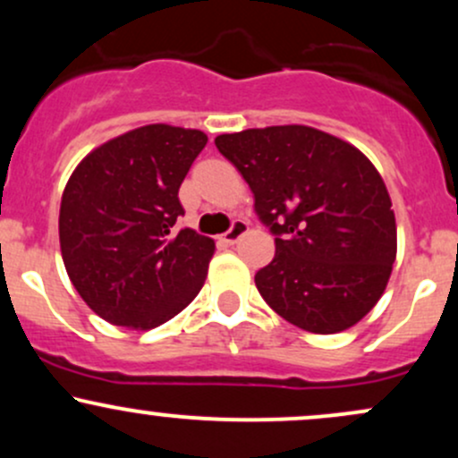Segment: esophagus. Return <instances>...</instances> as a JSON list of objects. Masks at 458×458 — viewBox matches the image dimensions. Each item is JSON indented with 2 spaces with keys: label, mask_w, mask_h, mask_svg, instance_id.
<instances>
[{
  "label": "esophagus",
  "mask_w": 458,
  "mask_h": 458,
  "mask_svg": "<svg viewBox=\"0 0 458 458\" xmlns=\"http://www.w3.org/2000/svg\"><path fill=\"white\" fill-rule=\"evenodd\" d=\"M247 230H250L247 222H243V219H236V222L233 224V228H230L228 233L222 236V241H224V243H228V245H234L236 241L241 239V236L247 234Z\"/></svg>",
  "instance_id": "1"
}]
</instances>
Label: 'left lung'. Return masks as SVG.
Masks as SVG:
<instances>
[{"label": "left lung", "instance_id": "8db88e82", "mask_svg": "<svg viewBox=\"0 0 458 458\" xmlns=\"http://www.w3.org/2000/svg\"><path fill=\"white\" fill-rule=\"evenodd\" d=\"M215 146L276 234L256 288L288 323L312 334L353 327L377 306L396 260V217L377 167L349 141L306 127L224 133Z\"/></svg>", "mask_w": 458, "mask_h": 458}]
</instances>
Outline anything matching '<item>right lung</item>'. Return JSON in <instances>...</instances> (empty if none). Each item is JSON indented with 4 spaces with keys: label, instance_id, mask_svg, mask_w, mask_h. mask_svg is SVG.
<instances>
[{
    "label": "right lung",
    "instance_id": "1",
    "mask_svg": "<svg viewBox=\"0 0 458 458\" xmlns=\"http://www.w3.org/2000/svg\"><path fill=\"white\" fill-rule=\"evenodd\" d=\"M198 129L146 124L105 141L68 178L60 250L72 286L112 325L146 331L174 318L207 280L215 241L174 230L178 189L207 146Z\"/></svg>",
    "mask_w": 458,
    "mask_h": 458
}]
</instances>
